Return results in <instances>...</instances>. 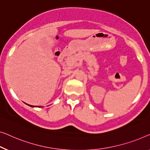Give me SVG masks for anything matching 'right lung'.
<instances>
[{
  "label": "right lung",
  "mask_w": 150,
  "mask_h": 150,
  "mask_svg": "<svg viewBox=\"0 0 150 150\" xmlns=\"http://www.w3.org/2000/svg\"><path fill=\"white\" fill-rule=\"evenodd\" d=\"M29 106H30V107H34V106H33V105H29Z\"/></svg>",
  "instance_id": "add662e5"
}]
</instances>
